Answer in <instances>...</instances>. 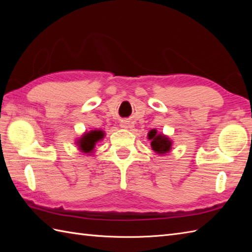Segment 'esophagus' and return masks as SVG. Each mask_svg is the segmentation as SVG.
<instances>
[{
  "instance_id": "34e87169",
  "label": "esophagus",
  "mask_w": 252,
  "mask_h": 252,
  "mask_svg": "<svg viewBox=\"0 0 252 252\" xmlns=\"http://www.w3.org/2000/svg\"><path fill=\"white\" fill-rule=\"evenodd\" d=\"M120 126L122 127V129H127V127H129V123H127L126 121L121 122V123H120Z\"/></svg>"
}]
</instances>
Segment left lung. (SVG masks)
Here are the masks:
<instances>
[{
  "label": "left lung",
  "mask_w": 252,
  "mask_h": 252,
  "mask_svg": "<svg viewBox=\"0 0 252 252\" xmlns=\"http://www.w3.org/2000/svg\"><path fill=\"white\" fill-rule=\"evenodd\" d=\"M148 140L152 141L151 145L153 151L158 155H164L171 151L172 142L162 133H157V130L154 129L148 132Z\"/></svg>",
  "instance_id": "left-lung-1"
}]
</instances>
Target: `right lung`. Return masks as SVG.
<instances>
[{
    "label": "right lung",
    "mask_w": 252,
    "mask_h": 252,
    "mask_svg": "<svg viewBox=\"0 0 252 252\" xmlns=\"http://www.w3.org/2000/svg\"><path fill=\"white\" fill-rule=\"evenodd\" d=\"M104 131L101 130H92L90 132H85L77 141V145L80 151L84 154H91L94 152L95 144L101 138H104Z\"/></svg>",
    "instance_id": "1"
}]
</instances>
